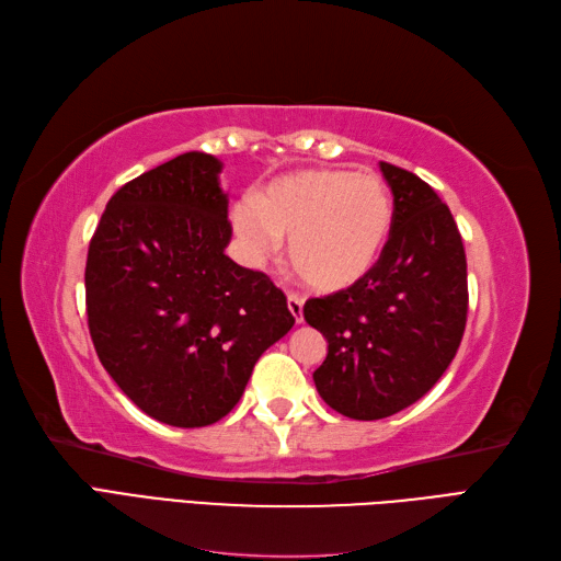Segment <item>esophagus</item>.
<instances>
[{
  "label": "esophagus",
  "instance_id": "esophagus-1",
  "mask_svg": "<svg viewBox=\"0 0 561 561\" xmlns=\"http://www.w3.org/2000/svg\"><path fill=\"white\" fill-rule=\"evenodd\" d=\"M287 309H290V313L295 316L297 322L304 320V299L299 295H295V293L287 295Z\"/></svg>",
  "mask_w": 561,
  "mask_h": 561
}]
</instances>
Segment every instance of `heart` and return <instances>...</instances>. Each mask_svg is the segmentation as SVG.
Segmentation results:
<instances>
[{
    "instance_id": "heart-1",
    "label": "heart",
    "mask_w": 561,
    "mask_h": 561,
    "mask_svg": "<svg viewBox=\"0 0 561 561\" xmlns=\"http://www.w3.org/2000/svg\"><path fill=\"white\" fill-rule=\"evenodd\" d=\"M231 225L254 262L274 257L287 239L295 276L336 293L377 266L393 229V198L375 173L309 168L271 180L257 198L236 201Z\"/></svg>"
}]
</instances>
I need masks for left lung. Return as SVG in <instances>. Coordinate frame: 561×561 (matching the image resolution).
Instances as JSON below:
<instances>
[{"label":"left lung","mask_w":561,"mask_h":561,"mask_svg":"<svg viewBox=\"0 0 561 561\" xmlns=\"http://www.w3.org/2000/svg\"><path fill=\"white\" fill-rule=\"evenodd\" d=\"M379 168L393 192V229L377 266L304 304V318L328 339V358L313 371L318 393L358 421L426 396L454 360L468 313L466 250L449 208L414 173Z\"/></svg>","instance_id":"obj_1"}]
</instances>
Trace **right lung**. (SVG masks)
<instances>
[{
	"instance_id": "obj_1",
	"label": "right lung",
	"mask_w": 561,
	"mask_h": 561,
	"mask_svg": "<svg viewBox=\"0 0 561 561\" xmlns=\"http://www.w3.org/2000/svg\"><path fill=\"white\" fill-rule=\"evenodd\" d=\"M222 161L186 151L126 182L87 260V313L100 363L145 414L201 428L241 400L260 355L295 316L231 241Z\"/></svg>"
}]
</instances>
